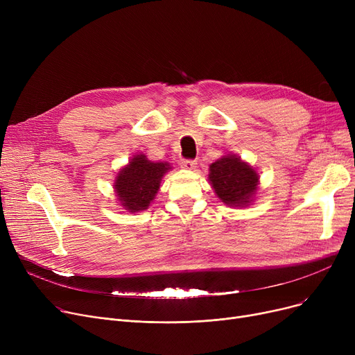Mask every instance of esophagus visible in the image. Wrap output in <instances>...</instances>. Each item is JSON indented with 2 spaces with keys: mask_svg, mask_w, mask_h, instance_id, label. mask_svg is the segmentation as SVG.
<instances>
[{
  "mask_svg": "<svg viewBox=\"0 0 355 355\" xmlns=\"http://www.w3.org/2000/svg\"><path fill=\"white\" fill-rule=\"evenodd\" d=\"M180 165H181V168H184V170H189V171H191V170H196V168H197V161L182 159V161L180 162Z\"/></svg>",
  "mask_w": 355,
  "mask_h": 355,
  "instance_id": "1",
  "label": "esophagus"
}]
</instances>
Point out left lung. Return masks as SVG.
Instances as JSON below:
<instances>
[{"instance_id": "1", "label": "left lung", "mask_w": 355, "mask_h": 355, "mask_svg": "<svg viewBox=\"0 0 355 355\" xmlns=\"http://www.w3.org/2000/svg\"><path fill=\"white\" fill-rule=\"evenodd\" d=\"M256 168L234 154H226L209 168V181L221 202L229 207H248L259 190Z\"/></svg>"}]
</instances>
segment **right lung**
<instances>
[{"mask_svg":"<svg viewBox=\"0 0 355 355\" xmlns=\"http://www.w3.org/2000/svg\"><path fill=\"white\" fill-rule=\"evenodd\" d=\"M170 170V162H155L142 153L135 154L116 173L114 181L119 206L129 213L146 210L158 194L164 175Z\"/></svg>","mask_w":355,"mask_h":355,"instance_id":"1","label":"right lung"}]
</instances>
